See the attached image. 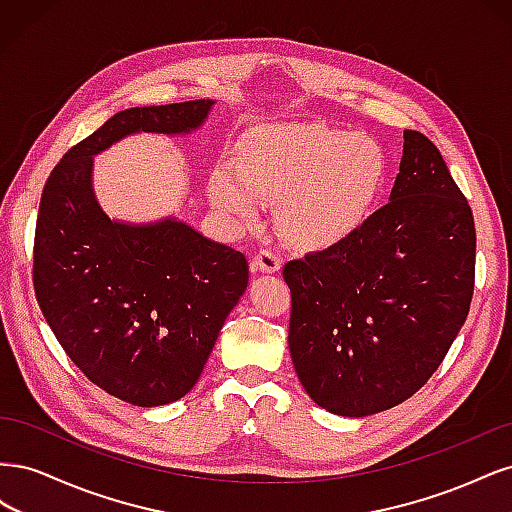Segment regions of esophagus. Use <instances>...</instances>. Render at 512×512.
Wrapping results in <instances>:
<instances>
[{"label":"esophagus","instance_id":"esophagus-1","mask_svg":"<svg viewBox=\"0 0 512 512\" xmlns=\"http://www.w3.org/2000/svg\"><path fill=\"white\" fill-rule=\"evenodd\" d=\"M252 267H254L256 271H262V273H275L277 269L282 267V258L267 247V250H260V252L254 256Z\"/></svg>","mask_w":512,"mask_h":512}]
</instances>
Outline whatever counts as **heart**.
Listing matches in <instances>:
<instances>
[{
    "label": "heart",
    "instance_id": "1",
    "mask_svg": "<svg viewBox=\"0 0 512 512\" xmlns=\"http://www.w3.org/2000/svg\"><path fill=\"white\" fill-rule=\"evenodd\" d=\"M237 178L211 177L215 207L250 220L254 198L275 203L282 235L305 250L346 241L363 226L384 188L389 162L367 134H348L322 123L265 128L235 151Z\"/></svg>",
    "mask_w": 512,
    "mask_h": 512
}]
</instances>
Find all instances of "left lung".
<instances>
[{"instance_id":"left-lung-1","label":"left lung","mask_w":512,"mask_h":512,"mask_svg":"<svg viewBox=\"0 0 512 512\" xmlns=\"http://www.w3.org/2000/svg\"><path fill=\"white\" fill-rule=\"evenodd\" d=\"M474 265L466 196L438 147L404 130L391 203L346 241L284 265L288 346L307 395L339 416L412 397L468 318Z\"/></svg>"}]
</instances>
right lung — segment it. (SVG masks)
<instances>
[{
  "instance_id": "right-lung-1",
  "label": "right lung",
  "mask_w": 512,
  "mask_h": 512,
  "mask_svg": "<svg viewBox=\"0 0 512 512\" xmlns=\"http://www.w3.org/2000/svg\"><path fill=\"white\" fill-rule=\"evenodd\" d=\"M213 100L136 106L108 119L53 168L40 198L34 290L72 363L132 406H164L198 382L250 280L241 252L173 218L123 224L91 188L94 156L134 132L196 130Z\"/></svg>"
}]
</instances>
